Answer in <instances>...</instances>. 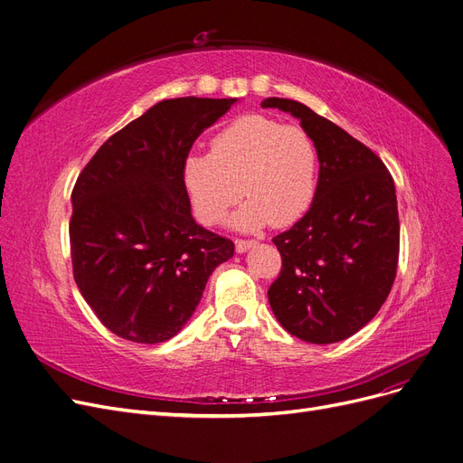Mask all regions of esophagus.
<instances>
[{"instance_id":"1","label":"esophagus","mask_w":463,"mask_h":463,"mask_svg":"<svg viewBox=\"0 0 463 463\" xmlns=\"http://www.w3.org/2000/svg\"><path fill=\"white\" fill-rule=\"evenodd\" d=\"M254 245H256V241H245V239H237V241H235V250L241 254V252H247Z\"/></svg>"}]
</instances>
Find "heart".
I'll return each instance as SVG.
<instances>
[{"mask_svg":"<svg viewBox=\"0 0 463 463\" xmlns=\"http://www.w3.org/2000/svg\"><path fill=\"white\" fill-rule=\"evenodd\" d=\"M317 171V147L304 128L245 116L211 140V154L184 159L182 182L195 216L207 226L224 220L243 194L247 201L232 216V226L256 232L268 222L283 228L298 220L316 197Z\"/></svg>","mask_w":463,"mask_h":463,"instance_id":"obj_1","label":"heart"}]
</instances>
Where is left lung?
<instances>
[{"label":"left lung","instance_id":"obj_1","mask_svg":"<svg viewBox=\"0 0 463 463\" xmlns=\"http://www.w3.org/2000/svg\"><path fill=\"white\" fill-rule=\"evenodd\" d=\"M300 119L319 156L309 211L273 237L281 273L268 290L277 321L309 344H335L371 321L390 294L399 260L395 184L382 159L302 102L266 99Z\"/></svg>","mask_w":463,"mask_h":463}]
</instances>
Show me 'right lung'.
I'll return each mask as SVG.
<instances>
[{"instance_id": "obj_1", "label": "right lung", "mask_w": 463, "mask_h": 463, "mask_svg": "<svg viewBox=\"0 0 463 463\" xmlns=\"http://www.w3.org/2000/svg\"><path fill=\"white\" fill-rule=\"evenodd\" d=\"M237 99L161 100L109 137L71 192L73 279L119 338L159 344L178 335L209 275L233 256L230 239L192 216L182 163Z\"/></svg>"}]
</instances>
